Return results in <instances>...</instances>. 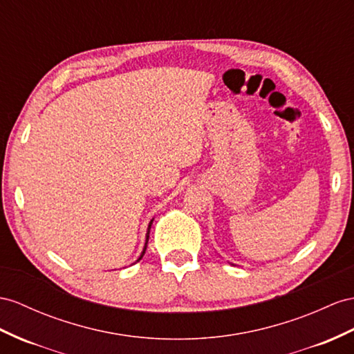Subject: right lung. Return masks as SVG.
Masks as SVG:
<instances>
[{"label": "right lung", "instance_id": "obj_1", "mask_svg": "<svg viewBox=\"0 0 354 354\" xmlns=\"http://www.w3.org/2000/svg\"><path fill=\"white\" fill-rule=\"evenodd\" d=\"M151 224H152V220H151V223H149V225H148V233H147V243H148V239H149V229H151ZM147 243H145V248H143V252H142V256L139 257V260L143 257L145 251H147ZM139 260H138V261H139Z\"/></svg>", "mask_w": 354, "mask_h": 354}]
</instances>
